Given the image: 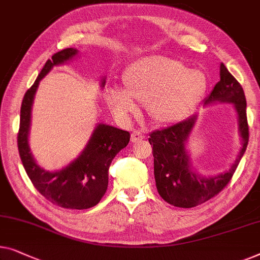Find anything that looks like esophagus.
Here are the masks:
<instances>
[{
	"label": "esophagus",
	"mask_w": 260,
	"mask_h": 260,
	"mask_svg": "<svg viewBox=\"0 0 260 260\" xmlns=\"http://www.w3.org/2000/svg\"><path fill=\"white\" fill-rule=\"evenodd\" d=\"M143 139H144V135H143L141 131L135 130L134 133L131 134V142L133 143H138V142L143 141Z\"/></svg>",
	"instance_id": "34e87169"
}]
</instances>
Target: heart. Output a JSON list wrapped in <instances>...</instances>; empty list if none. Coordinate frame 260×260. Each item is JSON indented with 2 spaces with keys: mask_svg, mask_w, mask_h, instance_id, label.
Returning <instances> with one entry per match:
<instances>
[{
  "mask_svg": "<svg viewBox=\"0 0 260 260\" xmlns=\"http://www.w3.org/2000/svg\"><path fill=\"white\" fill-rule=\"evenodd\" d=\"M122 89H109L111 111L122 119L137 114L136 102L145 104L150 118L158 124L178 122L204 99L208 80L202 71L187 69L182 61L165 56L139 58L123 74Z\"/></svg>",
  "mask_w": 260,
  "mask_h": 260,
  "instance_id": "1",
  "label": "heart"
}]
</instances>
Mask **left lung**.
Listing matches in <instances>:
<instances>
[{
  "mask_svg": "<svg viewBox=\"0 0 260 260\" xmlns=\"http://www.w3.org/2000/svg\"><path fill=\"white\" fill-rule=\"evenodd\" d=\"M213 102L233 103L238 112L243 146L231 169L224 174L204 177L191 169L185 143L194 125L196 116L150 134L149 142L152 145L153 170L158 193L165 202L177 208H194L219 193L231 180L249 143L244 90L223 63L220 64V81L214 85L208 99H205L204 105Z\"/></svg>",
  "mask_w": 260,
  "mask_h": 260,
  "instance_id": "8db88e82",
  "label": "left lung"
}]
</instances>
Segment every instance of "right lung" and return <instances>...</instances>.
<instances>
[{
	"mask_svg": "<svg viewBox=\"0 0 260 260\" xmlns=\"http://www.w3.org/2000/svg\"><path fill=\"white\" fill-rule=\"evenodd\" d=\"M77 55L74 48H67L52 55L42 68L39 77L24 93L21 105L17 146L22 164L36 190L52 204L63 209L84 210L99 204L107 192L109 168L115 156L125 148L130 134L117 127L100 124L93 131L84 151L62 170L48 172L36 164L28 145L30 112L37 86L54 66L62 64ZM105 81H102L104 86Z\"/></svg>",
	"mask_w": 260,
	"mask_h": 260,
	"instance_id": "right-lung-1",
	"label": "right lung"
}]
</instances>
